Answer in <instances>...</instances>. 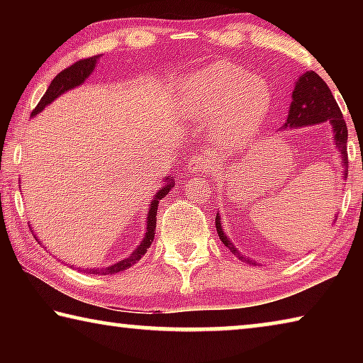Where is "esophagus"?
Here are the masks:
<instances>
[{"instance_id": "esophagus-1", "label": "esophagus", "mask_w": 363, "mask_h": 363, "mask_svg": "<svg viewBox=\"0 0 363 363\" xmlns=\"http://www.w3.org/2000/svg\"><path fill=\"white\" fill-rule=\"evenodd\" d=\"M208 167H210V160L200 155H195L187 162V171L192 174H203Z\"/></svg>"}]
</instances>
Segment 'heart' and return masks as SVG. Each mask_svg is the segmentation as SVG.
<instances>
[{"mask_svg":"<svg viewBox=\"0 0 363 363\" xmlns=\"http://www.w3.org/2000/svg\"><path fill=\"white\" fill-rule=\"evenodd\" d=\"M272 91L266 78L219 60L174 84V104L182 118L211 120L214 136L240 143L257 131L270 108Z\"/></svg>","mask_w":363,"mask_h":363,"instance_id":"heart-1","label":"heart"}]
</instances>
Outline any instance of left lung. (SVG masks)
Segmentation results:
<instances>
[{"label":"left lung","instance_id":"8db88e82","mask_svg":"<svg viewBox=\"0 0 363 363\" xmlns=\"http://www.w3.org/2000/svg\"><path fill=\"white\" fill-rule=\"evenodd\" d=\"M328 123L333 131V144L340 150L341 164H342V177H347V126L346 121L342 120V113L337 104L331 94L327 83L317 75L315 72H306L298 78L294 84L290 110L285 125L281 126L284 130H298L304 126H314ZM216 230L227 248H229L238 259L245 262L256 264L255 259L247 257L237 250L235 245L230 242V238L225 235L223 225H220V216L216 214Z\"/></svg>","mask_w":363,"mask_h":363}]
</instances>
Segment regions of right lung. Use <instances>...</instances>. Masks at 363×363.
Returning a JSON list of instances; mask_svg holds the SVG:
<instances>
[{"label": "right lung", "mask_w": 363, "mask_h": 363, "mask_svg": "<svg viewBox=\"0 0 363 363\" xmlns=\"http://www.w3.org/2000/svg\"><path fill=\"white\" fill-rule=\"evenodd\" d=\"M101 56H102V54H101ZM101 56H94V57H89V59L78 60V62L70 65L69 69L60 72L59 75L52 79L51 84H49V88L46 89L45 96L41 97L38 106L35 107V110L32 112V118L38 113H41L43 110H45L49 106V104H52L54 101L57 99V97H60L64 93H67V91L75 89V88H78L79 84H83L86 79L91 77V73L94 72L96 65H97V60H99ZM173 187H174V181L171 179V176H167L163 179V186L160 187L158 192L152 196L150 205H149V208H147L149 213H147V218H145L144 238H143V242L138 245V248L134 250L130 256H126L125 259L115 262L108 267H104V269H99V267H97V269L96 267L94 269H82V272H83V270H84V272L88 270L89 274H96V275H112V274L123 272V270H126V269H130L131 266H134V264H136L140 259V257H143L147 253V250H149V247L153 242V237H155V227H157L158 203H160V200L164 199V196L169 194V190ZM35 238L38 240V237H36V235H35ZM41 247H43V243H41Z\"/></svg>", "instance_id": "right-lung-1"}]
</instances>
